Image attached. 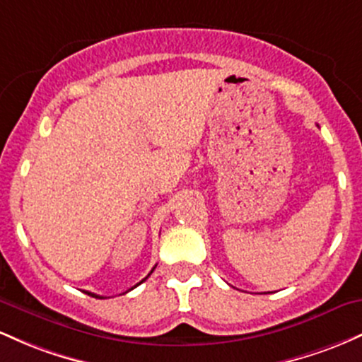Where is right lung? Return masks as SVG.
Returning a JSON list of instances; mask_svg holds the SVG:
<instances>
[{"label": "right lung", "mask_w": 362, "mask_h": 362, "mask_svg": "<svg viewBox=\"0 0 362 362\" xmlns=\"http://www.w3.org/2000/svg\"><path fill=\"white\" fill-rule=\"evenodd\" d=\"M153 269H156V267H153ZM153 269H152V272H153ZM152 272H150V274H152ZM150 274H148V275H150ZM148 275H147V277H148ZM147 277H145V279H147ZM145 279H144V280H145ZM144 280H141V282H144ZM141 282H140V284H141ZM136 286H138V284H136ZM136 286H135V287H136ZM132 289H133V287H132ZM87 294H88V296H95V294H92V292H87ZM95 298H99V296H95Z\"/></svg>", "instance_id": "1"}]
</instances>
